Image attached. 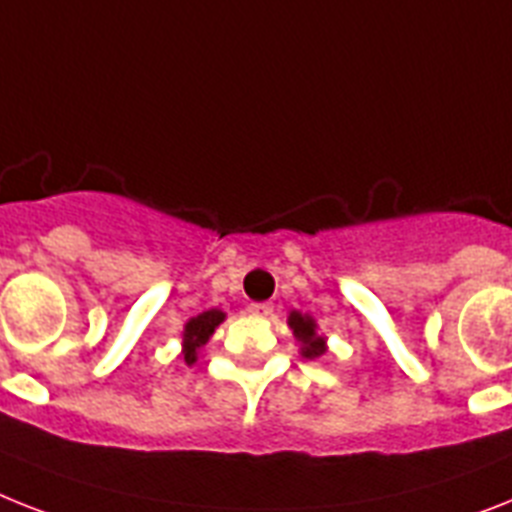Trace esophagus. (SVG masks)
<instances>
[{
    "label": "esophagus",
    "mask_w": 512,
    "mask_h": 512,
    "mask_svg": "<svg viewBox=\"0 0 512 512\" xmlns=\"http://www.w3.org/2000/svg\"><path fill=\"white\" fill-rule=\"evenodd\" d=\"M272 311H274L272 303H251V306H248V314L259 316V319H266V316H272Z\"/></svg>",
    "instance_id": "1"
}]
</instances>
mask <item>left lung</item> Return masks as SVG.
<instances>
[{
	"mask_svg": "<svg viewBox=\"0 0 512 512\" xmlns=\"http://www.w3.org/2000/svg\"><path fill=\"white\" fill-rule=\"evenodd\" d=\"M287 324H290V329H293V335L301 340V353L306 358H319L324 353V340L319 335H316V324L314 319H308V316L298 314V311H293L290 314V319H287Z\"/></svg>",
	"mask_w": 512,
	"mask_h": 512,
	"instance_id": "8db88e82",
	"label": "left lung"
}]
</instances>
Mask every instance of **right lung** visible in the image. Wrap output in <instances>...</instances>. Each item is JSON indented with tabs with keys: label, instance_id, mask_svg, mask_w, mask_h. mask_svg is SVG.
<instances>
[{
	"label": "right lung",
	"instance_id": "right-lung-1",
	"mask_svg": "<svg viewBox=\"0 0 512 512\" xmlns=\"http://www.w3.org/2000/svg\"><path fill=\"white\" fill-rule=\"evenodd\" d=\"M222 322H225V314H222L219 308H211V311L193 316V319L185 324V335H183L185 363H196V350L201 348V345H206V340L214 335V329H217Z\"/></svg>",
	"mask_w": 512,
	"mask_h": 512
}]
</instances>
